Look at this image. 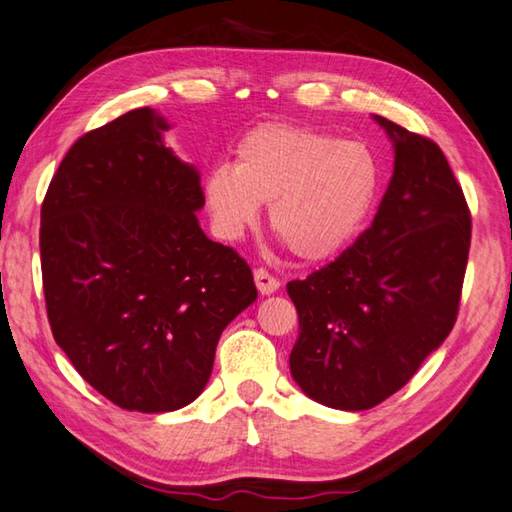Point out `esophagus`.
<instances>
[{"label": "esophagus", "instance_id": "obj_1", "mask_svg": "<svg viewBox=\"0 0 512 512\" xmlns=\"http://www.w3.org/2000/svg\"><path fill=\"white\" fill-rule=\"evenodd\" d=\"M254 281H256V287H258V292L263 294V296H269V294H274L278 287H281V281H278V278L274 276V274H269L267 269H263V267H258L256 272H254Z\"/></svg>", "mask_w": 512, "mask_h": 512}]
</instances>
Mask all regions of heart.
Wrapping results in <instances>:
<instances>
[{
    "instance_id": "b5f03b06",
    "label": "heart",
    "mask_w": 512,
    "mask_h": 512,
    "mask_svg": "<svg viewBox=\"0 0 512 512\" xmlns=\"http://www.w3.org/2000/svg\"><path fill=\"white\" fill-rule=\"evenodd\" d=\"M211 223L236 240L269 205L274 234L298 258L325 260L352 243L379 194V167L359 142L267 122L247 131L234 165H216L202 180Z\"/></svg>"
}]
</instances>
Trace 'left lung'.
<instances>
[{
	"instance_id": "left-lung-1",
	"label": "left lung",
	"mask_w": 512,
	"mask_h": 512,
	"mask_svg": "<svg viewBox=\"0 0 512 512\" xmlns=\"http://www.w3.org/2000/svg\"><path fill=\"white\" fill-rule=\"evenodd\" d=\"M374 120L394 142V173L372 225L287 283L298 312L289 370L336 410H370L412 379L457 321L468 265L470 209L439 144Z\"/></svg>"
}]
</instances>
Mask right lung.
Here are the masks:
<instances>
[{
    "label": "right lung",
    "mask_w": 512,
    "mask_h": 512,
    "mask_svg": "<svg viewBox=\"0 0 512 512\" xmlns=\"http://www.w3.org/2000/svg\"><path fill=\"white\" fill-rule=\"evenodd\" d=\"M149 106L77 140L42 202L53 339L102 397L131 412L185 408L220 334L256 301L252 269L200 229L198 171Z\"/></svg>",
    "instance_id": "right-lung-1"
}]
</instances>
